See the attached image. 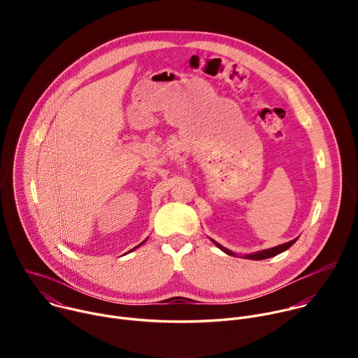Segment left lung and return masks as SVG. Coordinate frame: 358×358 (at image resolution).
I'll return each instance as SVG.
<instances>
[{
    "mask_svg": "<svg viewBox=\"0 0 358 358\" xmlns=\"http://www.w3.org/2000/svg\"><path fill=\"white\" fill-rule=\"evenodd\" d=\"M211 241L214 242V245H215V246H218V248H220L222 252H225L227 255H232V257H238V255H236L235 252H232V250H229V249L224 248L221 243L215 242L214 239H211ZM296 241H297V238H296V239H292L290 242H286V243H282V245H278V246L269 248V249L258 250V252H253V253H246V255H243V258H245V259H252V261H262V259L273 258V257H276V255H279V253L285 252L286 249H289V248H290Z\"/></svg>",
    "mask_w": 358,
    "mask_h": 358,
    "instance_id": "left-lung-1",
    "label": "left lung"
}]
</instances>
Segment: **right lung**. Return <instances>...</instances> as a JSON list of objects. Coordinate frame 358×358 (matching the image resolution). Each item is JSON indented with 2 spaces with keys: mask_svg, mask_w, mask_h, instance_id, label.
<instances>
[{
  "mask_svg": "<svg viewBox=\"0 0 358 358\" xmlns=\"http://www.w3.org/2000/svg\"><path fill=\"white\" fill-rule=\"evenodd\" d=\"M145 241H147V239H145ZM145 241H143V242H141V243H140V245H137V246H134V248H133V249H131V250H134V249H137V248H138V246H141V245H143V243H144V242H145ZM131 250H130V252H131Z\"/></svg>",
  "mask_w": 358,
  "mask_h": 358,
  "instance_id": "right-lung-1",
  "label": "right lung"
}]
</instances>
